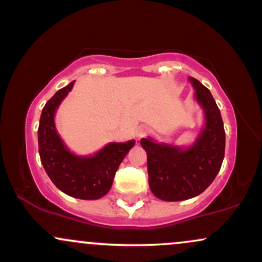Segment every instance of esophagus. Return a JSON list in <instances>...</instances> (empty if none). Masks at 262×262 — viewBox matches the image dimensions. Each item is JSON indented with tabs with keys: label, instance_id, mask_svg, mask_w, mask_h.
<instances>
[{
	"label": "esophagus",
	"instance_id": "1",
	"mask_svg": "<svg viewBox=\"0 0 262 262\" xmlns=\"http://www.w3.org/2000/svg\"><path fill=\"white\" fill-rule=\"evenodd\" d=\"M146 134H148V127H146V126H141V127H139V130L136 131L137 139L139 140L142 139Z\"/></svg>",
	"mask_w": 262,
	"mask_h": 262
}]
</instances>
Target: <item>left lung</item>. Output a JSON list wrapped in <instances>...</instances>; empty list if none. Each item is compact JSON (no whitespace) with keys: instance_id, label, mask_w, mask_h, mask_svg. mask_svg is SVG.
Masks as SVG:
<instances>
[{"instance_id":"1","label":"left lung","mask_w":262,"mask_h":262,"mask_svg":"<svg viewBox=\"0 0 262 262\" xmlns=\"http://www.w3.org/2000/svg\"><path fill=\"white\" fill-rule=\"evenodd\" d=\"M195 101L204 115V126L190 145L141 139L147 154L148 185L157 199L182 201L204 192L220 171L225 155V130L220 110L200 81L188 77Z\"/></svg>"}]
</instances>
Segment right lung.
Wrapping results in <instances>:
<instances>
[{"label":"right lung","mask_w":262,"mask_h":262,"mask_svg":"<svg viewBox=\"0 0 262 262\" xmlns=\"http://www.w3.org/2000/svg\"><path fill=\"white\" fill-rule=\"evenodd\" d=\"M74 83L58 90L42 110L38 152L45 171L58 190L75 199L98 200L110 191L117 168L136 141L110 142L94 155L72 152L56 128L55 116Z\"/></svg>","instance_id":"obj_1"}]
</instances>
